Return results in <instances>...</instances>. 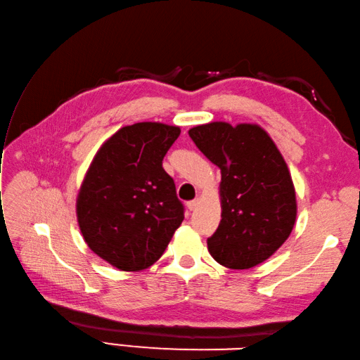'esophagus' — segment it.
Instances as JSON below:
<instances>
[{"label":"esophagus","instance_id":"34e87169","mask_svg":"<svg viewBox=\"0 0 360 360\" xmlns=\"http://www.w3.org/2000/svg\"><path fill=\"white\" fill-rule=\"evenodd\" d=\"M198 205H199V199H193V200H190V202H187V207H188L190 212L196 210Z\"/></svg>","mask_w":360,"mask_h":360}]
</instances>
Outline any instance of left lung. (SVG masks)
<instances>
[{"label": "left lung", "mask_w": 360, "mask_h": 360, "mask_svg": "<svg viewBox=\"0 0 360 360\" xmlns=\"http://www.w3.org/2000/svg\"><path fill=\"white\" fill-rule=\"evenodd\" d=\"M190 138L221 169V222L207 239L216 262L247 270L264 262L290 236L296 221L295 186L273 139L256 124L210 122Z\"/></svg>", "instance_id": "left-lung-1"}]
</instances>
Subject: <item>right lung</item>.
I'll return each mask as SVG.
<instances>
[{
    "label": "right lung",
    "instance_id": "add662e5",
    "mask_svg": "<svg viewBox=\"0 0 360 360\" xmlns=\"http://www.w3.org/2000/svg\"><path fill=\"white\" fill-rule=\"evenodd\" d=\"M181 129L125 125L98 150L81 184L77 216L89 248L122 271L148 269L184 221V205L162 160Z\"/></svg>",
    "mask_w": 360,
    "mask_h": 360
}]
</instances>
